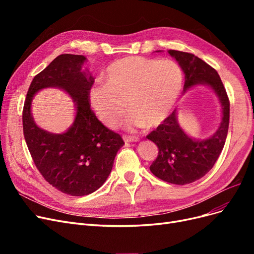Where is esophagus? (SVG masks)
Instances as JSON below:
<instances>
[{
  "mask_svg": "<svg viewBox=\"0 0 254 254\" xmlns=\"http://www.w3.org/2000/svg\"><path fill=\"white\" fill-rule=\"evenodd\" d=\"M123 139H124V141L126 143H131V142H137L140 139L137 136H134V135H124L123 136Z\"/></svg>",
  "mask_w": 254,
  "mask_h": 254,
  "instance_id": "obj_1",
  "label": "esophagus"
}]
</instances>
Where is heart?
I'll list each match as a JSON object with an SVG mask.
<instances>
[{"label": "heart", "instance_id": "b5f03b06", "mask_svg": "<svg viewBox=\"0 0 254 254\" xmlns=\"http://www.w3.org/2000/svg\"><path fill=\"white\" fill-rule=\"evenodd\" d=\"M105 81L90 90V102L98 119L114 127L128 106L131 111L125 124L133 130L164 122L181 93L183 74L173 60L131 56L107 67Z\"/></svg>", "mask_w": 254, "mask_h": 254}]
</instances>
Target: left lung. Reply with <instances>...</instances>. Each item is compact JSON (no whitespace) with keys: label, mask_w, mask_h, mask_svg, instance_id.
Wrapping results in <instances>:
<instances>
[{"label":"left lung","mask_w":254,"mask_h":254,"mask_svg":"<svg viewBox=\"0 0 254 254\" xmlns=\"http://www.w3.org/2000/svg\"><path fill=\"white\" fill-rule=\"evenodd\" d=\"M168 54L178 61L186 75L183 91L205 84L217 95L222 109L220 125L209 139L196 140L184 132L177 120V109L146 136L159 148L150 172L161 180L184 186L202 178L217 161L228 134L230 102L215 68L190 53L170 50Z\"/></svg>","instance_id":"8db88e82"}]
</instances>
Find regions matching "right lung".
<instances>
[{
    "mask_svg": "<svg viewBox=\"0 0 254 254\" xmlns=\"http://www.w3.org/2000/svg\"><path fill=\"white\" fill-rule=\"evenodd\" d=\"M86 60L72 54L54 59L30 83L22 114L23 133L38 171L54 188L71 196L89 195L101 188L124 145L122 136L104 126L91 109L89 95L94 78L88 70H81ZM45 87L64 89L76 103L75 120L64 134L43 130L32 119V97Z\"/></svg>",
    "mask_w": 254,
    "mask_h": 254,
    "instance_id": "1",
    "label": "right lung"
}]
</instances>
